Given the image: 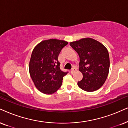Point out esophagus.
I'll use <instances>...</instances> for the list:
<instances>
[{"instance_id": "obj_1", "label": "esophagus", "mask_w": 128, "mask_h": 128, "mask_svg": "<svg viewBox=\"0 0 128 128\" xmlns=\"http://www.w3.org/2000/svg\"><path fill=\"white\" fill-rule=\"evenodd\" d=\"M76 70H77V69H76L75 67L72 68V70H71V72H72V73H74V72H75Z\"/></svg>"}]
</instances>
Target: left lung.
Instances as JSON below:
<instances>
[{"instance_id":"8db88e82","label":"left lung","mask_w":128,"mask_h":128,"mask_svg":"<svg viewBox=\"0 0 128 128\" xmlns=\"http://www.w3.org/2000/svg\"><path fill=\"white\" fill-rule=\"evenodd\" d=\"M70 45L80 56L79 70L83 77L78 82V87L86 92L98 90L104 83L109 73L108 50L98 41L90 38L72 42Z\"/></svg>"}]
</instances>
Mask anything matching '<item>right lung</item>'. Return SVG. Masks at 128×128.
I'll list each match as a JSON object with an SVG mask.
<instances>
[{
	"label": "right lung",
	"mask_w": 128,
	"mask_h": 128,
	"mask_svg": "<svg viewBox=\"0 0 128 128\" xmlns=\"http://www.w3.org/2000/svg\"><path fill=\"white\" fill-rule=\"evenodd\" d=\"M67 44L65 41L50 39L38 44L32 51L29 66L30 76L42 93L50 94L57 91L63 77L68 72L60 69L58 59L61 50Z\"/></svg>",
	"instance_id": "1"
}]
</instances>
